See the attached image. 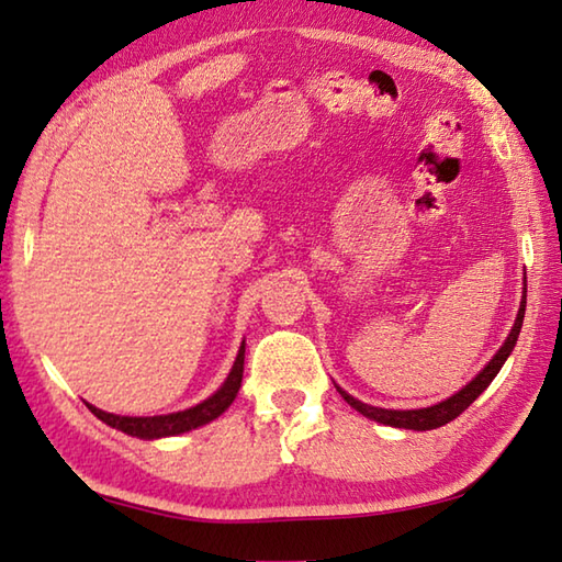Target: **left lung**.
<instances>
[{"label":"left lung","instance_id":"left-lung-1","mask_svg":"<svg viewBox=\"0 0 562 562\" xmlns=\"http://www.w3.org/2000/svg\"><path fill=\"white\" fill-rule=\"evenodd\" d=\"M524 316H526V291H524V301H520L516 323H514V328H510L504 346L498 348V352H496L494 358H491L488 366L481 370L479 375L471 380L467 387H461L457 395H451L449 400L439 402V405H431V407H425V409H382V407L366 405V402L356 400L352 395H348L346 390L338 387L340 397L346 400L352 409H358L360 415H366L368 419H375V422H380V425H387V427L415 429V431H427V429L445 427V425H449L451 419H457L461 412H464L471 405V402H474L481 395V392H484L491 385V380L498 375V370L504 368L506 358L510 356V352H514V346H516V340L520 336Z\"/></svg>","mask_w":562,"mask_h":562}]
</instances>
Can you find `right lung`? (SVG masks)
<instances>
[{
	"instance_id": "right-lung-1",
	"label": "right lung",
	"mask_w": 562,
	"mask_h": 562,
	"mask_svg": "<svg viewBox=\"0 0 562 562\" xmlns=\"http://www.w3.org/2000/svg\"><path fill=\"white\" fill-rule=\"evenodd\" d=\"M241 378H244V342L239 348V356H236L232 372L226 375L224 385L214 392L212 397H206L200 405H194L190 409L182 412H172V415H157V417H121V415H111V412H103L93 405H88V409L93 415L105 422L108 427L121 429L131 437H140V439H160V437H175L182 435V431H190L206 425L222 415V412L232 405L236 392L241 387Z\"/></svg>"
}]
</instances>
